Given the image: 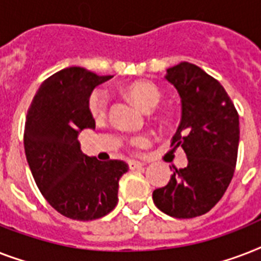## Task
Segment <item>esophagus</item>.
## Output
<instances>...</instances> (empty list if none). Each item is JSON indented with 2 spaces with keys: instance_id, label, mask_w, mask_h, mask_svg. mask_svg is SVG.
Segmentation results:
<instances>
[{
  "instance_id": "esophagus-1",
  "label": "esophagus",
  "mask_w": 261,
  "mask_h": 261,
  "mask_svg": "<svg viewBox=\"0 0 261 261\" xmlns=\"http://www.w3.org/2000/svg\"><path fill=\"white\" fill-rule=\"evenodd\" d=\"M145 167V164L139 163V161H130L128 163V168H130L131 171H134V169H139V168Z\"/></svg>"
}]
</instances>
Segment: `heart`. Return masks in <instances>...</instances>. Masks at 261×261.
Returning a JSON list of instances; mask_svg holds the SVG:
<instances>
[{
  "label": "heart",
  "instance_id": "1",
  "mask_svg": "<svg viewBox=\"0 0 261 261\" xmlns=\"http://www.w3.org/2000/svg\"><path fill=\"white\" fill-rule=\"evenodd\" d=\"M126 93L143 111H151L161 100L160 88L155 84L145 81V80L128 84L126 87ZM107 102H108V96L106 90L94 89L90 93L89 101H88L90 115L96 119L104 118L107 114ZM146 143L147 138L145 135H138L130 139V146L134 149L146 146Z\"/></svg>",
  "mask_w": 261,
  "mask_h": 261
}]
</instances>
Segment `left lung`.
Returning a JSON list of instances; mask_svg holds the SVG:
<instances>
[{
    "label": "left lung",
    "instance_id": "8db88e82",
    "mask_svg": "<svg viewBox=\"0 0 261 261\" xmlns=\"http://www.w3.org/2000/svg\"><path fill=\"white\" fill-rule=\"evenodd\" d=\"M181 98V120L172 146H181L188 165L153 192L160 210L174 218L210 211L234 174L240 141L239 114L223 87L194 63L169 67L165 75Z\"/></svg>",
    "mask_w": 261,
    "mask_h": 261
}]
</instances>
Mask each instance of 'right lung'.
Returning <instances> with one entry per match:
<instances>
[{"instance_id": "1", "label": "right lung", "mask_w": 261, "mask_h": 261, "mask_svg": "<svg viewBox=\"0 0 261 261\" xmlns=\"http://www.w3.org/2000/svg\"><path fill=\"white\" fill-rule=\"evenodd\" d=\"M112 75L66 67L43 81L28 108L24 149L36 186L59 214L98 219L118 204L119 178L128 171L120 160L98 161L81 151L80 131L94 128L88 101Z\"/></svg>"}]
</instances>
